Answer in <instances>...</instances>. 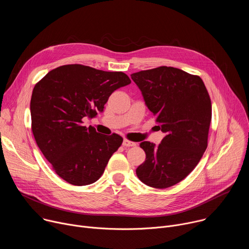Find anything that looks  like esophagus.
I'll return each mask as SVG.
<instances>
[{
  "mask_svg": "<svg viewBox=\"0 0 249 249\" xmlns=\"http://www.w3.org/2000/svg\"><path fill=\"white\" fill-rule=\"evenodd\" d=\"M122 145H123L124 147H134V146H136V143H134V142L129 141V140H127V139H124Z\"/></svg>",
  "mask_w": 249,
  "mask_h": 249,
  "instance_id": "1",
  "label": "esophagus"
}]
</instances>
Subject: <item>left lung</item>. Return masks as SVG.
<instances>
[{
	"mask_svg": "<svg viewBox=\"0 0 249 249\" xmlns=\"http://www.w3.org/2000/svg\"><path fill=\"white\" fill-rule=\"evenodd\" d=\"M156 119L165 133L155 147L142 142L146 160L136 169L148 186L163 189L183 180L196 167L208 146L212 103L199 76L161 66L131 75Z\"/></svg>",
	"mask_w": 249,
	"mask_h": 249,
	"instance_id": "8db88e82",
	"label": "left lung"
}]
</instances>
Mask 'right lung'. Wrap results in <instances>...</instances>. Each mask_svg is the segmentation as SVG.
Listing matches in <instances>:
<instances>
[{
  "instance_id": "obj_1",
  "label": "right lung",
  "mask_w": 249,
  "mask_h": 249,
  "mask_svg": "<svg viewBox=\"0 0 249 249\" xmlns=\"http://www.w3.org/2000/svg\"><path fill=\"white\" fill-rule=\"evenodd\" d=\"M129 84L122 72L72 64L50 71L35 85L31 130L43 156L65 181L77 186L95 182L122 145L121 136L102 135L83 123L104 109L114 90Z\"/></svg>"
}]
</instances>
